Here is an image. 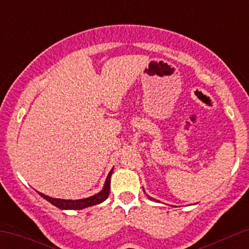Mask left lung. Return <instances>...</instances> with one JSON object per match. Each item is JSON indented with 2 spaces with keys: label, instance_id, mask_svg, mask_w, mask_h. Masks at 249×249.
Instances as JSON below:
<instances>
[{
  "label": "left lung",
  "instance_id": "1",
  "mask_svg": "<svg viewBox=\"0 0 249 249\" xmlns=\"http://www.w3.org/2000/svg\"><path fill=\"white\" fill-rule=\"evenodd\" d=\"M144 193H145V191H144ZM145 194H146V193H145ZM146 196H147V198H148V199H150V200H154V201H158V200L153 199V198H152V196H148V194H146Z\"/></svg>",
  "mask_w": 249,
  "mask_h": 249
}]
</instances>
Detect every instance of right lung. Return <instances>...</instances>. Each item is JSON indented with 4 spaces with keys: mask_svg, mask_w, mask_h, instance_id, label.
I'll return each instance as SVG.
<instances>
[{
    "mask_svg": "<svg viewBox=\"0 0 249 249\" xmlns=\"http://www.w3.org/2000/svg\"><path fill=\"white\" fill-rule=\"evenodd\" d=\"M113 172V168L107 174V179H105L104 186H103L101 192L93 194V196H89V198L84 199H57V198H51L49 196H45L41 192H38L39 196L43 199L48 200L50 204H53V206H56L59 210H83V208H87L90 206H95V205L101 204L104 200L107 199L108 193H110V184H111V174Z\"/></svg>",
    "mask_w": 249,
    "mask_h": 249,
    "instance_id": "obj_1",
    "label": "right lung"
}]
</instances>
